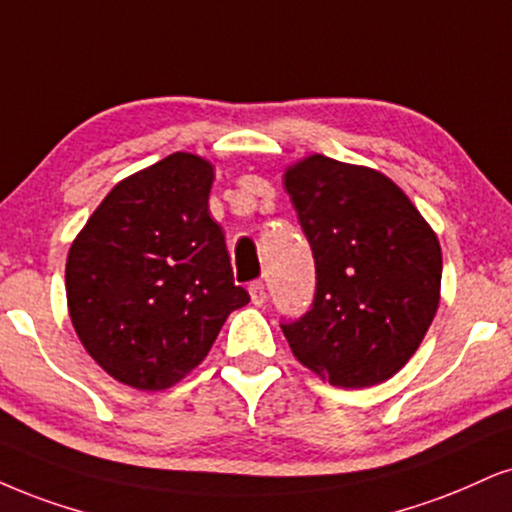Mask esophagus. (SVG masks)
<instances>
[{
  "mask_svg": "<svg viewBox=\"0 0 512 512\" xmlns=\"http://www.w3.org/2000/svg\"><path fill=\"white\" fill-rule=\"evenodd\" d=\"M249 296H251V304L261 306L263 301H266V285H263L261 280L251 282V285H249Z\"/></svg>",
  "mask_w": 512,
  "mask_h": 512,
  "instance_id": "esophagus-1",
  "label": "esophagus"
}]
</instances>
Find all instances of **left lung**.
Instances as JSON below:
<instances>
[{
	"mask_svg": "<svg viewBox=\"0 0 512 512\" xmlns=\"http://www.w3.org/2000/svg\"><path fill=\"white\" fill-rule=\"evenodd\" d=\"M285 189L315 258L311 311L282 325L296 361L363 389L410 361L439 308L441 246L406 192L375 168L306 156Z\"/></svg>",
	"mask_w": 512,
	"mask_h": 512,
	"instance_id": "1",
	"label": "left lung"
}]
</instances>
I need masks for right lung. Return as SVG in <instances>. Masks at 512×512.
<instances>
[{
  "label": "right lung",
  "instance_id": "obj_1",
  "mask_svg": "<svg viewBox=\"0 0 512 512\" xmlns=\"http://www.w3.org/2000/svg\"><path fill=\"white\" fill-rule=\"evenodd\" d=\"M213 163L175 151L118 182L73 239L66 299L75 334L113 380L178 384L235 308L225 235L208 213Z\"/></svg>",
  "mask_w": 512,
  "mask_h": 512
}]
</instances>
